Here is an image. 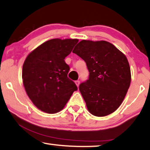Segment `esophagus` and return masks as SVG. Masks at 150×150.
<instances>
[{
	"mask_svg": "<svg viewBox=\"0 0 150 150\" xmlns=\"http://www.w3.org/2000/svg\"><path fill=\"white\" fill-rule=\"evenodd\" d=\"M75 84H76V85L77 86V87H79V84H80V81H79V80H76V81H75Z\"/></svg>",
	"mask_w": 150,
	"mask_h": 150,
	"instance_id": "34e87169",
	"label": "esophagus"
}]
</instances>
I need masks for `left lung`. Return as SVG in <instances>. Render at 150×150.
I'll return each mask as SVG.
<instances>
[{"instance_id": "1", "label": "left lung", "mask_w": 150, "mask_h": 150, "mask_svg": "<svg viewBox=\"0 0 150 150\" xmlns=\"http://www.w3.org/2000/svg\"><path fill=\"white\" fill-rule=\"evenodd\" d=\"M86 62L89 78L79 90L86 108L95 116H105L118 109L131 81L125 54L105 40H82L73 50Z\"/></svg>"}]
</instances>
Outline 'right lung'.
Returning <instances> with one entry per match:
<instances>
[{"label":"right lung","mask_w":150,"mask_h":150,"mask_svg":"<svg viewBox=\"0 0 150 150\" xmlns=\"http://www.w3.org/2000/svg\"><path fill=\"white\" fill-rule=\"evenodd\" d=\"M78 42V39H51L25 58L22 68L23 86L30 100L41 111L59 112L77 90L74 82L68 79L70 67L64 59Z\"/></svg>","instance_id":"add662e5"}]
</instances>
